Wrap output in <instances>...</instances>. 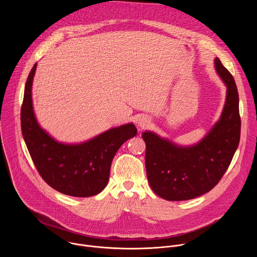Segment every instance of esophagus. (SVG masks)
<instances>
[{
	"label": "esophagus",
	"instance_id": "1",
	"mask_svg": "<svg viewBox=\"0 0 257 257\" xmlns=\"http://www.w3.org/2000/svg\"><path fill=\"white\" fill-rule=\"evenodd\" d=\"M150 119H148L146 117H140L139 119H137V125L140 129H144L150 125Z\"/></svg>",
	"mask_w": 257,
	"mask_h": 257
}]
</instances>
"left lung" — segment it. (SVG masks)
<instances>
[{"instance_id": "obj_1", "label": "left lung", "mask_w": 257, "mask_h": 257, "mask_svg": "<svg viewBox=\"0 0 257 257\" xmlns=\"http://www.w3.org/2000/svg\"><path fill=\"white\" fill-rule=\"evenodd\" d=\"M216 74L227 87L218 121L197 143L183 146L153 131L142 133L145 167L154 192L170 201L188 200L210 191L229 168L239 145V95L231 73L218 58Z\"/></svg>"}]
</instances>
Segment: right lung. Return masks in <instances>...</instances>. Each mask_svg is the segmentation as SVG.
Masks as SVG:
<instances>
[{
	"label": "right lung",
	"instance_id": "obj_1",
	"mask_svg": "<svg viewBox=\"0 0 257 257\" xmlns=\"http://www.w3.org/2000/svg\"><path fill=\"white\" fill-rule=\"evenodd\" d=\"M36 66L25 83L21 107V130L30 157L42 178L55 190L75 197L96 195L107 185L116 153L137 134V129L128 123L80 143L56 140L41 127L34 114L32 83Z\"/></svg>",
	"mask_w": 257,
	"mask_h": 257
}]
</instances>
